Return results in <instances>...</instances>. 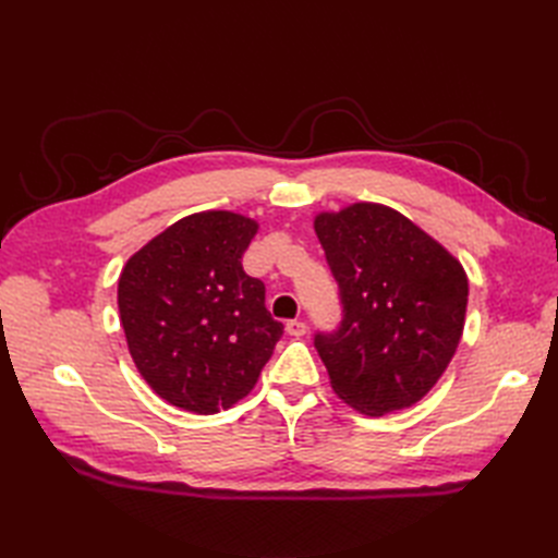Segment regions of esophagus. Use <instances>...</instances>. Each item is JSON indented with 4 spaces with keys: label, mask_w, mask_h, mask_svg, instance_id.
<instances>
[{
    "label": "esophagus",
    "mask_w": 558,
    "mask_h": 558,
    "mask_svg": "<svg viewBox=\"0 0 558 558\" xmlns=\"http://www.w3.org/2000/svg\"><path fill=\"white\" fill-rule=\"evenodd\" d=\"M286 332L293 335V337H300V335L307 332V324H305V320L293 318V320H289V324H286Z\"/></svg>",
    "instance_id": "34e87169"
}]
</instances>
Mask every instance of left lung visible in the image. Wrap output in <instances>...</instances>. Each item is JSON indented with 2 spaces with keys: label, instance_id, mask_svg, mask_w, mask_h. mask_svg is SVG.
Instances as JSON below:
<instances>
[{
  "label": "left lung",
  "instance_id": "left-lung-1",
  "mask_svg": "<svg viewBox=\"0 0 558 558\" xmlns=\"http://www.w3.org/2000/svg\"><path fill=\"white\" fill-rule=\"evenodd\" d=\"M314 230L342 300L340 328L314 337L332 391L369 416L412 408L461 342L468 307L461 260L377 202L320 211Z\"/></svg>",
  "mask_w": 558,
  "mask_h": 558
}]
</instances>
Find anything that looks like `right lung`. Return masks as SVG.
Segmentation results:
<instances>
[{
    "mask_svg": "<svg viewBox=\"0 0 558 558\" xmlns=\"http://www.w3.org/2000/svg\"><path fill=\"white\" fill-rule=\"evenodd\" d=\"M256 232L253 218L234 211L191 214L123 267L118 312L130 356L174 408H232L253 391L283 335L265 307V283L242 267Z\"/></svg>",
    "mask_w": 558,
    "mask_h": 558,
    "instance_id": "1",
    "label": "right lung"
}]
</instances>
